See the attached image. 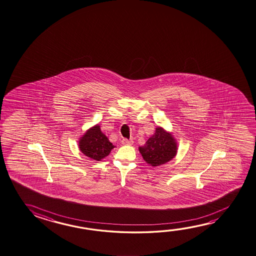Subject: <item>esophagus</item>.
Wrapping results in <instances>:
<instances>
[{
    "label": "esophagus",
    "mask_w": 256,
    "mask_h": 256,
    "mask_svg": "<svg viewBox=\"0 0 256 256\" xmlns=\"http://www.w3.org/2000/svg\"><path fill=\"white\" fill-rule=\"evenodd\" d=\"M122 144H128V146H131V144H133V142H134V141L132 140V139H122Z\"/></svg>",
    "instance_id": "1"
}]
</instances>
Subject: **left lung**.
Segmentation results:
<instances>
[{
  "instance_id": "8db88e82",
  "label": "left lung",
  "mask_w": 256,
  "mask_h": 256,
  "mask_svg": "<svg viewBox=\"0 0 256 256\" xmlns=\"http://www.w3.org/2000/svg\"><path fill=\"white\" fill-rule=\"evenodd\" d=\"M176 139L162 126L156 128L154 134L149 138L144 146L139 147L144 162L152 167L167 164L176 156Z\"/></svg>"
}]
</instances>
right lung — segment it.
Returning a JSON list of instances; mask_svg holds the SVG:
<instances>
[{
    "label": "right lung",
    "mask_w": 256,
    "mask_h": 256,
    "mask_svg": "<svg viewBox=\"0 0 256 256\" xmlns=\"http://www.w3.org/2000/svg\"><path fill=\"white\" fill-rule=\"evenodd\" d=\"M80 151L94 160H101L110 154L114 146L101 131L100 126L96 125L86 130L78 142Z\"/></svg>",
    "instance_id": "1"
}]
</instances>
